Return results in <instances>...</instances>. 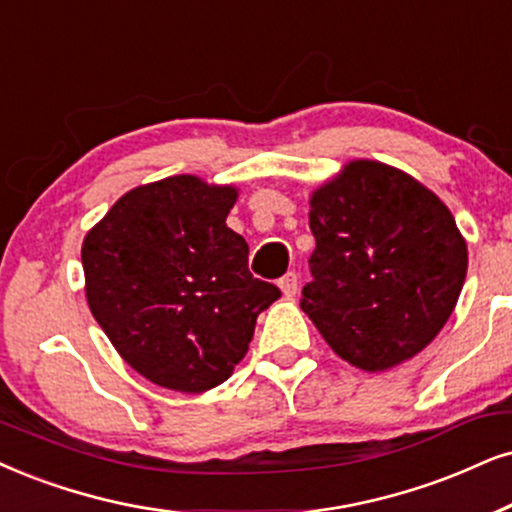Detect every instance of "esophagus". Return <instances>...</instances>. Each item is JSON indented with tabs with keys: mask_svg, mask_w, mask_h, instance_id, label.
Segmentation results:
<instances>
[{
	"mask_svg": "<svg viewBox=\"0 0 512 512\" xmlns=\"http://www.w3.org/2000/svg\"><path fill=\"white\" fill-rule=\"evenodd\" d=\"M278 288H281V293L286 297H293L297 293V274L295 271H288L286 276L278 281Z\"/></svg>",
	"mask_w": 512,
	"mask_h": 512,
	"instance_id": "obj_1",
	"label": "esophagus"
}]
</instances>
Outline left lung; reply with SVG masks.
Instances as JSON below:
<instances>
[{
	"instance_id": "8db88e82",
	"label": "left lung",
	"mask_w": 512,
	"mask_h": 512,
	"mask_svg": "<svg viewBox=\"0 0 512 512\" xmlns=\"http://www.w3.org/2000/svg\"><path fill=\"white\" fill-rule=\"evenodd\" d=\"M312 283L302 312L368 373L423 352L454 312L468 245L449 208L411 174L349 160L309 198Z\"/></svg>"
}]
</instances>
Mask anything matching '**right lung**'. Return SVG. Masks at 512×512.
Masks as SVG:
<instances>
[{"instance_id": "obj_1", "label": "right lung", "mask_w": 512, "mask_h": 512, "mask_svg": "<svg viewBox=\"0 0 512 512\" xmlns=\"http://www.w3.org/2000/svg\"><path fill=\"white\" fill-rule=\"evenodd\" d=\"M238 189L177 174L127 191L87 231L84 293L134 371L165 390L222 385L257 316L281 297L252 278L248 243L226 226Z\"/></svg>"}]
</instances>
